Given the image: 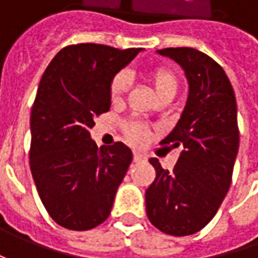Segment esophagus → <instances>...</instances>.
<instances>
[{
	"instance_id": "34e87169",
	"label": "esophagus",
	"mask_w": 258,
	"mask_h": 258,
	"mask_svg": "<svg viewBox=\"0 0 258 258\" xmlns=\"http://www.w3.org/2000/svg\"><path fill=\"white\" fill-rule=\"evenodd\" d=\"M146 161V156L141 152H134V162H145Z\"/></svg>"
}]
</instances>
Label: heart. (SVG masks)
Segmentation results:
<instances>
[{
	"mask_svg": "<svg viewBox=\"0 0 258 258\" xmlns=\"http://www.w3.org/2000/svg\"><path fill=\"white\" fill-rule=\"evenodd\" d=\"M145 76L149 82V85L152 87V90L156 94V97L162 102V100H172L175 94L178 93L179 89V76L178 73L168 67V66H152L149 67ZM129 87V77L126 73L120 72L117 75L113 76V79L110 80L109 85V93L112 102H119L124 93L127 92ZM123 132L126 139L134 145H141L146 142V139L151 135V129L146 124L131 120L123 124Z\"/></svg>",
	"mask_w": 258,
	"mask_h": 258,
	"instance_id": "b5f03b06",
	"label": "heart"
}]
</instances>
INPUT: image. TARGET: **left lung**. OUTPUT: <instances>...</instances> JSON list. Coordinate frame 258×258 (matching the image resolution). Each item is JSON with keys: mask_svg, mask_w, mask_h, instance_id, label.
I'll list each match as a JSON object with an SVG mask.
<instances>
[{"mask_svg": "<svg viewBox=\"0 0 258 258\" xmlns=\"http://www.w3.org/2000/svg\"><path fill=\"white\" fill-rule=\"evenodd\" d=\"M158 53L185 70L189 93L181 119L161 142L183 148L173 171L149 159L156 178L145 192L146 215L162 233L183 237L213 220L230 189L240 144L237 103L223 67L210 55L191 47Z\"/></svg>", "mask_w": 258, "mask_h": 258, "instance_id": "obj_1", "label": "left lung"}]
</instances>
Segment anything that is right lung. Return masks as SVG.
<instances>
[{
    "label": "right lung",
    "instance_id": "add662e5",
    "mask_svg": "<svg viewBox=\"0 0 258 258\" xmlns=\"http://www.w3.org/2000/svg\"><path fill=\"white\" fill-rule=\"evenodd\" d=\"M142 50L67 45L41 77L31 109L30 168L47 213L64 228L86 231L110 214L132 152L122 142L99 149L90 129L110 109V80Z\"/></svg>",
    "mask_w": 258,
    "mask_h": 258
}]
</instances>
